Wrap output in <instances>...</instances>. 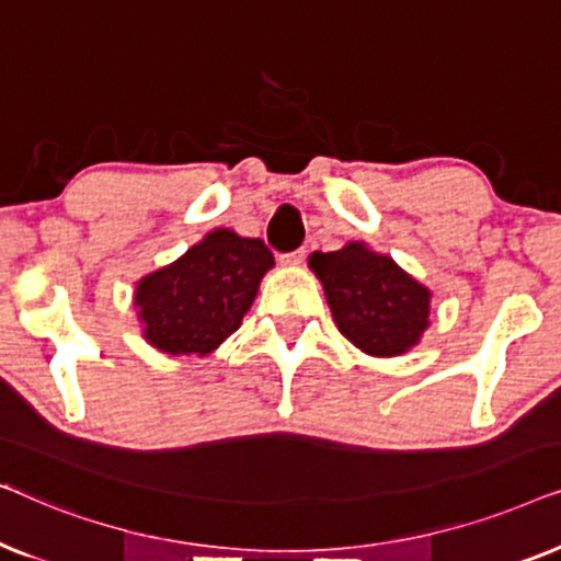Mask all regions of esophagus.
<instances>
[{
    "label": "esophagus",
    "mask_w": 561,
    "mask_h": 561,
    "mask_svg": "<svg viewBox=\"0 0 561 561\" xmlns=\"http://www.w3.org/2000/svg\"><path fill=\"white\" fill-rule=\"evenodd\" d=\"M278 260H280V265H301L306 260V250L298 248L294 252H283Z\"/></svg>",
    "instance_id": "34e87169"
}]
</instances>
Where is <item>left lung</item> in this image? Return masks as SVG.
I'll use <instances>...</instances> for the list:
<instances>
[{"instance_id":"obj_1","label":"left lung","mask_w":561,"mask_h":561,"mask_svg":"<svg viewBox=\"0 0 561 561\" xmlns=\"http://www.w3.org/2000/svg\"><path fill=\"white\" fill-rule=\"evenodd\" d=\"M309 265L324 286L340 332L367 355H401L428 327L432 294L365 244L313 252Z\"/></svg>"}]
</instances>
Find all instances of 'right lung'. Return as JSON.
<instances>
[{
  "mask_svg": "<svg viewBox=\"0 0 561 561\" xmlns=\"http://www.w3.org/2000/svg\"><path fill=\"white\" fill-rule=\"evenodd\" d=\"M271 267L263 240L214 229L173 265L137 283L145 340L168 355H206L240 329Z\"/></svg>",
  "mask_w": 561,
  "mask_h": 561,
  "instance_id": "obj_1",
  "label": "right lung"
}]
</instances>
